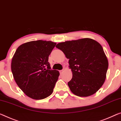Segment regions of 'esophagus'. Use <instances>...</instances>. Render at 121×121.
<instances>
[{
	"label": "esophagus",
	"instance_id": "obj_1",
	"mask_svg": "<svg viewBox=\"0 0 121 121\" xmlns=\"http://www.w3.org/2000/svg\"><path fill=\"white\" fill-rule=\"evenodd\" d=\"M63 71H64V70H63H63H60V71H59V72H60V73L61 74L63 72Z\"/></svg>",
	"mask_w": 121,
	"mask_h": 121
}]
</instances>
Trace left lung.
Segmentation results:
<instances>
[{
    "label": "left lung",
    "instance_id": "obj_1",
    "mask_svg": "<svg viewBox=\"0 0 121 121\" xmlns=\"http://www.w3.org/2000/svg\"><path fill=\"white\" fill-rule=\"evenodd\" d=\"M56 47L69 59L72 78L68 84L73 94L87 97L101 88L106 78L108 61L99 43L83 38L59 43Z\"/></svg>",
    "mask_w": 121,
    "mask_h": 121
}]
</instances>
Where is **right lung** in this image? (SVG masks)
I'll use <instances>...</instances> for the list:
<instances>
[{"mask_svg": "<svg viewBox=\"0 0 121 121\" xmlns=\"http://www.w3.org/2000/svg\"><path fill=\"white\" fill-rule=\"evenodd\" d=\"M56 45L38 40L22 44L12 59L11 70L17 84L26 95L42 99L51 95L59 76L51 70L49 56Z\"/></svg>", "mask_w": 121, "mask_h": 121, "instance_id": "obj_1", "label": "right lung"}]
</instances>
